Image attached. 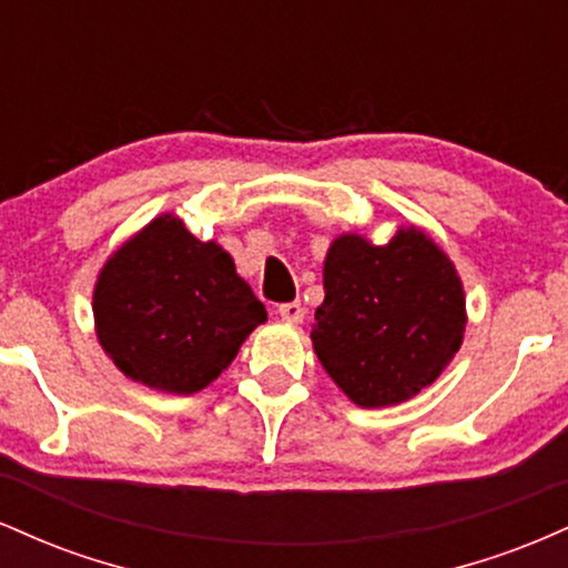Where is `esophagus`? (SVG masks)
Wrapping results in <instances>:
<instances>
[{"mask_svg": "<svg viewBox=\"0 0 568 568\" xmlns=\"http://www.w3.org/2000/svg\"><path fill=\"white\" fill-rule=\"evenodd\" d=\"M277 315H280V321H285V323H302L304 321V306H302V302H288V304H280L277 306Z\"/></svg>", "mask_w": 568, "mask_h": 568, "instance_id": "1", "label": "esophagus"}]
</instances>
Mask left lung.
I'll list each match as a JSON object with an SVG mask.
<instances>
[{
  "label": "left lung",
  "instance_id": "1",
  "mask_svg": "<svg viewBox=\"0 0 568 568\" xmlns=\"http://www.w3.org/2000/svg\"><path fill=\"white\" fill-rule=\"evenodd\" d=\"M325 298L312 349L361 408L406 403L446 371L467 325L465 285L448 253L419 226L376 245L334 237L323 262Z\"/></svg>",
  "mask_w": 568,
  "mask_h": 568
}]
</instances>
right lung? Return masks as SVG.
<instances>
[{
	"mask_svg": "<svg viewBox=\"0 0 568 568\" xmlns=\"http://www.w3.org/2000/svg\"><path fill=\"white\" fill-rule=\"evenodd\" d=\"M95 336L128 379L160 393L205 389L266 321L264 304L216 240L160 213L101 266Z\"/></svg>",
	"mask_w": 568,
	"mask_h": 568,
	"instance_id": "right-lung-1",
	"label": "right lung"
}]
</instances>
